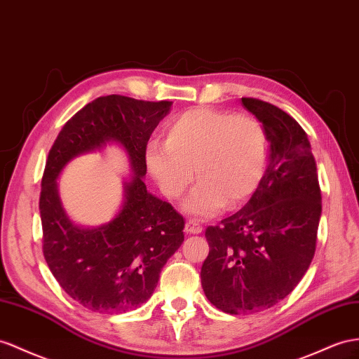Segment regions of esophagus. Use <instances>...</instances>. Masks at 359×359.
Returning <instances> with one entry per match:
<instances>
[{
    "mask_svg": "<svg viewBox=\"0 0 359 359\" xmlns=\"http://www.w3.org/2000/svg\"><path fill=\"white\" fill-rule=\"evenodd\" d=\"M185 231L188 233L197 235V233H201V231H203V229H201V226L197 222H192V219H188L187 224H185Z\"/></svg>",
    "mask_w": 359,
    "mask_h": 359,
    "instance_id": "34e87169",
    "label": "esophagus"
}]
</instances>
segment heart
I'll return each instance as SVG.
<instances>
[{"mask_svg":"<svg viewBox=\"0 0 359 359\" xmlns=\"http://www.w3.org/2000/svg\"><path fill=\"white\" fill-rule=\"evenodd\" d=\"M147 167L168 198H180L194 180L185 209L200 218L249 198L267 165V135L258 119L212 109H191L172 118L165 144L150 142ZM196 174H194V168Z\"/></svg>","mask_w":359,"mask_h":359,"instance_id":"heart-1","label":"heart"}]
</instances>
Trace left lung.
Returning a JSON list of instances; mask_svg holds the SVG:
<instances>
[{"instance_id":"8db88e82","label":"left lung","mask_w":359,"mask_h":359,"mask_svg":"<svg viewBox=\"0 0 359 359\" xmlns=\"http://www.w3.org/2000/svg\"><path fill=\"white\" fill-rule=\"evenodd\" d=\"M270 142L259 187L236 214L209 226L201 265L208 300L227 314L274 306L297 287L314 258L321 192L308 135L282 109L241 98Z\"/></svg>"}]
</instances>
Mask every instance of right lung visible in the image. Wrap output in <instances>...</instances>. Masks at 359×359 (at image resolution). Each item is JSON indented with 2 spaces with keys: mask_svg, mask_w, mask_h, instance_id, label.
<instances>
[{
  "mask_svg": "<svg viewBox=\"0 0 359 359\" xmlns=\"http://www.w3.org/2000/svg\"><path fill=\"white\" fill-rule=\"evenodd\" d=\"M171 104L98 97L62 127L48 153L39 198L45 261L69 297L100 314H121L149 300L185 240V219L144 183L147 142ZM110 142L126 150L134 172L125 182L123 206L106 225L77 226L61 208L55 180L69 160Z\"/></svg>",
  "mask_w": 359,
  "mask_h": 359,
  "instance_id": "right-lung-1",
  "label": "right lung"
}]
</instances>
